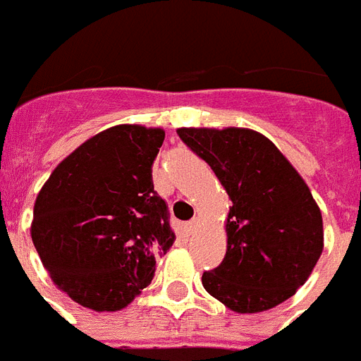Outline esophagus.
<instances>
[{"label": "esophagus", "mask_w": 361, "mask_h": 361, "mask_svg": "<svg viewBox=\"0 0 361 361\" xmlns=\"http://www.w3.org/2000/svg\"><path fill=\"white\" fill-rule=\"evenodd\" d=\"M197 226H199V218H194V220H190L188 224H186V231H188V233H194V231L197 229Z\"/></svg>", "instance_id": "34e87169"}]
</instances>
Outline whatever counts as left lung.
<instances>
[{
  "label": "left lung",
  "mask_w": 361,
  "mask_h": 361,
  "mask_svg": "<svg viewBox=\"0 0 361 361\" xmlns=\"http://www.w3.org/2000/svg\"><path fill=\"white\" fill-rule=\"evenodd\" d=\"M233 201L227 252L203 287L236 313L285 302L310 278L324 246L322 216L307 184L272 141L247 128H178Z\"/></svg>",
  "instance_id": "left-lung-1"
}]
</instances>
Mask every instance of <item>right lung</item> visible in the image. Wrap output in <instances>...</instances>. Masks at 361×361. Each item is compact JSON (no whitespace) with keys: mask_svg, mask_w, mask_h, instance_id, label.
<instances>
[{"mask_svg":"<svg viewBox=\"0 0 361 361\" xmlns=\"http://www.w3.org/2000/svg\"><path fill=\"white\" fill-rule=\"evenodd\" d=\"M164 137L162 128L111 126L68 154L37 195L35 247L54 283L83 307H126L175 242L152 184Z\"/></svg>","mask_w":361,"mask_h":361,"instance_id":"1","label":"right lung"}]
</instances>
